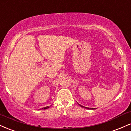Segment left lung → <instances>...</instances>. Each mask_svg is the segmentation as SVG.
<instances>
[{"label": "left lung", "instance_id": "1", "mask_svg": "<svg viewBox=\"0 0 131 131\" xmlns=\"http://www.w3.org/2000/svg\"><path fill=\"white\" fill-rule=\"evenodd\" d=\"M79 105L81 107H82L85 108H89V109H93V108H87V107H83V106H82V105H80V104H79Z\"/></svg>", "mask_w": 131, "mask_h": 131}]
</instances>
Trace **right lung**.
<instances>
[{
    "instance_id": "1",
    "label": "right lung",
    "mask_w": 131,
    "mask_h": 131,
    "mask_svg": "<svg viewBox=\"0 0 131 131\" xmlns=\"http://www.w3.org/2000/svg\"><path fill=\"white\" fill-rule=\"evenodd\" d=\"M49 108V106L46 107H44V108H43V109H46V108Z\"/></svg>"
}]
</instances>
